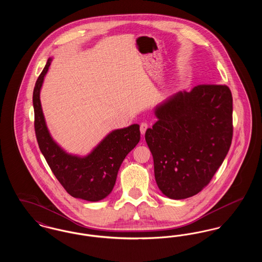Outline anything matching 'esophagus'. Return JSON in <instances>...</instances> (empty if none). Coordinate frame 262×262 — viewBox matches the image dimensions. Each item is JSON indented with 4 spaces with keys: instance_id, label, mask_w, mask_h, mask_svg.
<instances>
[{
    "instance_id": "34e87169",
    "label": "esophagus",
    "mask_w": 262,
    "mask_h": 262,
    "mask_svg": "<svg viewBox=\"0 0 262 262\" xmlns=\"http://www.w3.org/2000/svg\"><path fill=\"white\" fill-rule=\"evenodd\" d=\"M147 128H148V124H146V123H141V124H140V133H141V135H144Z\"/></svg>"
}]
</instances>
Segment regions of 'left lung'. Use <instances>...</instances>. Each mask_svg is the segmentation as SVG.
Wrapping results in <instances>:
<instances>
[{
	"label": "left lung",
	"instance_id": "1",
	"mask_svg": "<svg viewBox=\"0 0 262 262\" xmlns=\"http://www.w3.org/2000/svg\"><path fill=\"white\" fill-rule=\"evenodd\" d=\"M158 121L145 133L157 186L173 200L207 186L233 138V97L224 84H199L156 108Z\"/></svg>",
	"mask_w": 262,
	"mask_h": 262
}]
</instances>
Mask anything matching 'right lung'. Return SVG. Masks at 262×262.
Listing matches in <instances>:
<instances>
[{"mask_svg":"<svg viewBox=\"0 0 262 262\" xmlns=\"http://www.w3.org/2000/svg\"><path fill=\"white\" fill-rule=\"evenodd\" d=\"M51 59L38 76L33 90L34 129L39 148L51 171L62 187L76 199L98 201L112 191L118 171L125 156L136 147L139 139V125L114 130L84 158L72 156L62 151L52 139L45 124L40 103V89Z\"/></svg>","mask_w":262,"mask_h":262,"instance_id":"obj_1","label":"right lung"}]
</instances>
